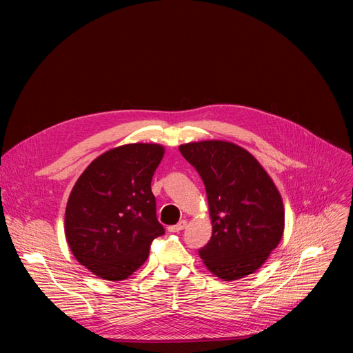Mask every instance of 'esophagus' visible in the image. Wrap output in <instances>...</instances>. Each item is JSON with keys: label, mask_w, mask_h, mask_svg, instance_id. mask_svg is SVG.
I'll use <instances>...</instances> for the list:
<instances>
[{"label": "esophagus", "mask_w": 353, "mask_h": 353, "mask_svg": "<svg viewBox=\"0 0 353 353\" xmlns=\"http://www.w3.org/2000/svg\"><path fill=\"white\" fill-rule=\"evenodd\" d=\"M186 225H188V221H186V220H180L177 225H174V226H169V228H167V230L172 232V233H179V232H181L184 228H186Z\"/></svg>", "instance_id": "esophagus-1"}]
</instances>
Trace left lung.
Returning <instances> with one entry per match:
<instances>
[{"label":"left lung","mask_w":353,"mask_h":353,"mask_svg":"<svg viewBox=\"0 0 353 353\" xmlns=\"http://www.w3.org/2000/svg\"><path fill=\"white\" fill-rule=\"evenodd\" d=\"M205 183L212 237L199 250L206 268L223 281L254 273L281 243L285 210L273 180L248 150L230 141L181 144Z\"/></svg>","instance_id":"left-lung-1"}]
</instances>
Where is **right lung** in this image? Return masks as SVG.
Listing matches in <instances>:
<instances>
[{"mask_svg": "<svg viewBox=\"0 0 353 353\" xmlns=\"http://www.w3.org/2000/svg\"><path fill=\"white\" fill-rule=\"evenodd\" d=\"M164 147L124 144L103 153L70 193L64 230L77 261L105 281H124L164 234L156 216L152 179Z\"/></svg>", "mask_w": 353, "mask_h": 353, "instance_id": "add662e5", "label": "right lung"}]
</instances>
